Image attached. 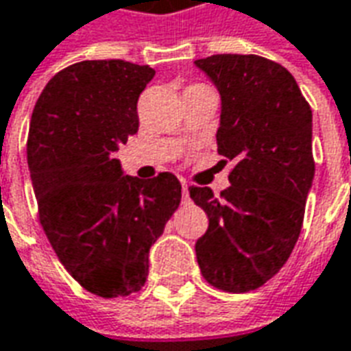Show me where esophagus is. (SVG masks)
I'll use <instances>...</instances> for the list:
<instances>
[{"mask_svg": "<svg viewBox=\"0 0 351 351\" xmlns=\"http://www.w3.org/2000/svg\"><path fill=\"white\" fill-rule=\"evenodd\" d=\"M182 201L184 203H188L190 201V191H188V184L182 182Z\"/></svg>", "mask_w": 351, "mask_h": 351, "instance_id": "34e87169", "label": "esophagus"}]
</instances>
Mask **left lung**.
Segmentation results:
<instances>
[{"label":"left lung","instance_id":"obj_1","mask_svg":"<svg viewBox=\"0 0 351 351\" xmlns=\"http://www.w3.org/2000/svg\"><path fill=\"white\" fill-rule=\"evenodd\" d=\"M220 92L216 133L228 190L191 186L190 197L208 216L195 254L210 286L246 293L263 286L293 252L314 180L312 110L293 75L256 54L195 60Z\"/></svg>","mask_w":351,"mask_h":351}]
</instances>
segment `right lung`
<instances>
[{
  "instance_id": "add662e5",
  "label": "right lung",
  "mask_w": 351,
  "mask_h": 351,
  "mask_svg": "<svg viewBox=\"0 0 351 351\" xmlns=\"http://www.w3.org/2000/svg\"><path fill=\"white\" fill-rule=\"evenodd\" d=\"M152 67L86 60L54 75L35 103L27 167L39 220L58 259L90 293L145 286L148 252L182 197L173 173L123 175L120 145L137 133V101Z\"/></svg>"
}]
</instances>
